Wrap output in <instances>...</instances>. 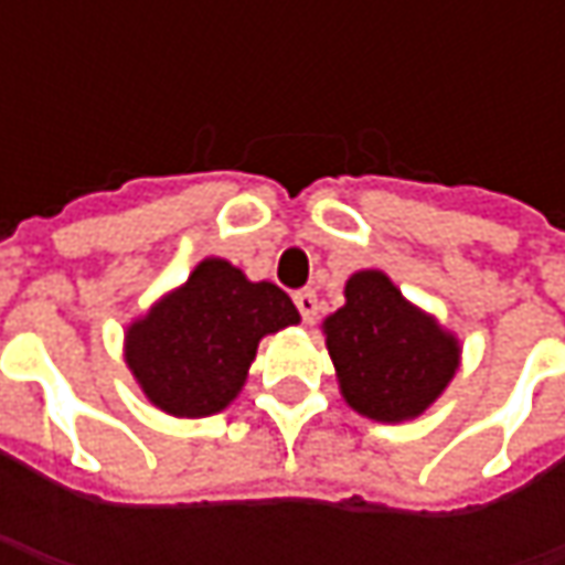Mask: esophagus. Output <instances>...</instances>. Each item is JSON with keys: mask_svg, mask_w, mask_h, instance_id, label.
<instances>
[{"mask_svg": "<svg viewBox=\"0 0 565 565\" xmlns=\"http://www.w3.org/2000/svg\"><path fill=\"white\" fill-rule=\"evenodd\" d=\"M295 308H298V315L305 317V323H315L317 317V295L315 289H301V292H295Z\"/></svg>", "mask_w": 565, "mask_h": 565, "instance_id": "34e87169", "label": "esophagus"}]
</instances>
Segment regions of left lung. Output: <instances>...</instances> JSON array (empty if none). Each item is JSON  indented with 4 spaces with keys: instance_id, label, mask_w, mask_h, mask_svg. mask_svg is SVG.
<instances>
[{
    "instance_id": "obj_1",
    "label": "left lung",
    "mask_w": 565,
    "mask_h": 565,
    "mask_svg": "<svg viewBox=\"0 0 565 565\" xmlns=\"http://www.w3.org/2000/svg\"><path fill=\"white\" fill-rule=\"evenodd\" d=\"M323 333L342 396L374 422L422 415L459 367V342L377 270L345 282V305L323 320Z\"/></svg>"
}]
</instances>
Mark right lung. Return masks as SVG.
I'll use <instances>...</instances> for the list:
<instances>
[{
	"mask_svg": "<svg viewBox=\"0 0 565 565\" xmlns=\"http://www.w3.org/2000/svg\"><path fill=\"white\" fill-rule=\"evenodd\" d=\"M289 323H298V311L279 286L248 282L210 257L179 292L131 323L125 359L153 405L175 418H204L235 399L257 342Z\"/></svg>",
	"mask_w": 565,
	"mask_h": 565,
	"instance_id": "obj_1",
	"label": "right lung"
}]
</instances>
